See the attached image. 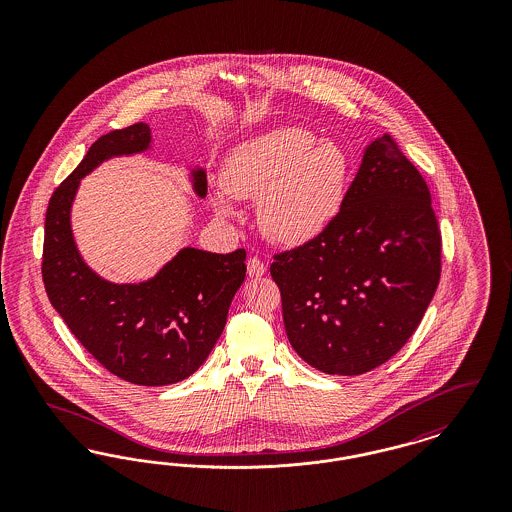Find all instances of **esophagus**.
Wrapping results in <instances>:
<instances>
[{
  "label": "esophagus",
  "instance_id": "34e87169",
  "mask_svg": "<svg viewBox=\"0 0 512 512\" xmlns=\"http://www.w3.org/2000/svg\"><path fill=\"white\" fill-rule=\"evenodd\" d=\"M267 272V265L259 259V257H251L249 261H247V274L251 276V278H259V276H263Z\"/></svg>",
  "mask_w": 512,
  "mask_h": 512
}]
</instances>
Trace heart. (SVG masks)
<instances>
[{
  "label": "heart",
  "instance_id": "1",
  "mask_svg": "<svg viewBox=\"0 0 512 512\" xmlns=\"http://www.w3.org/2000/svg\"><path fill=\"white\" fill-rule=\"evenodd\" d=\"M351 178L347 151L318 140L303 126H282L234 147L213 194L220 215H234L232 199H257V220L268 240L313 242L338 219Z\"/></svg>",
  "mask_w": 512,
  "mask_h": 512
}]
</instances>
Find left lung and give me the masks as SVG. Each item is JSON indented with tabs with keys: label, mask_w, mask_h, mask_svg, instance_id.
<instances>
[{
	"label": "left lung",
	"mask_w": 512,
	"mask_h": 512,
	"mask_svg": "<svg viewBox=\"0 0 512 512\" xmlns=\"http://www.w3.org/2000/svg\"><path fill=\"white\" fill-rule=\"evenodd\" d=\"M439 272L430 190L390 134L366 146L330 228L270 265L295 353L340 376L384 365L409 341Z\"/></svg>",
	"instance_id": "obj_1"
}]
</instances>
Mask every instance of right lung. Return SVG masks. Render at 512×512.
Returning <instances> with one entry per match:
<instances>
[{"instance_id": "obj_1", "label": "right lung", "mask_w": 512, "mask_h": 512, "mask_svg": "<svg viewBox=\"0 0 512 512\" xmlns=\"http://www.w3.org/2000/svg\"><path fill=\"white\" fill-rule=\"evenodd\" d=\"M151 147L146 122L101 136L49 199L42 278L53 309L74 338L111 374L136 386H169L192 376L220 338L245 278V249L220 255L184 247L153 278L113 284L84 263L74 244L71 207L80 178L103 161ZM207 195V174L192 171Z\"/></svg>"}]
</instances>
